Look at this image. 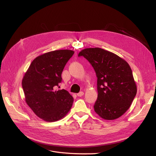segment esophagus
Returning a JSON list of instances; mask_svg holds the SVG:
<instances>
[{"instance_id":"1","label":"esophagus","mask_w":156,"mask_h":156,"mask_svg":"<svg viewBox=\"0 0 156 156\" xmlns=\"http://www.w3.org/2000/svg\"><path fill=\"white\" fill-rule=\"evenodd\" d=\"M83 95H84V92H83V91H81V92H80L79 93L77 94V96H78V97H81V96H83Z\"/></svg>"}]
</instances>
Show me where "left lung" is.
Masks as SVG:
<instances>
[{
  "instance_id": "8db88e82",
  "label": "left lung",
  "mask_w": 156,
  "mask_h": 156,
  "mask_svg": "<svg viewBox=\"0 0 156 156\" xmlns=\"http://www.w3.org/2000/svg\"><path fill=\"white\" fill-rule=\"evenodd\" d=\"M88 60L96 72L98 96L94 108L101 118L115 120L129 108L137 87L129 64L103 49L87 48L78 54Z\"/></svg>"
}]
</instances>
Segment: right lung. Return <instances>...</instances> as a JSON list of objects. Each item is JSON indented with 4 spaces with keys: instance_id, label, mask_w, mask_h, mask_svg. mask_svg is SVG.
<instances>
[{
    "instance_id": "1",
    "label": "right lung",
    "mask_w": 156,
    "mask_h": 156,
    "mask_svg": "<svg viewBox=\"0 0 156 156\" xmlns=\"http://www.w3.org/2000/svg\"><path fill=\"white\" fill-rule=\"evenodd\" d=\"M75 52L54 51L33 60L25 73L22 87L25 101L34 113L46 122L63 118L72 108L73 98L65 90H55L62 78V71Z\"/></svg>"
}]
</instances>
